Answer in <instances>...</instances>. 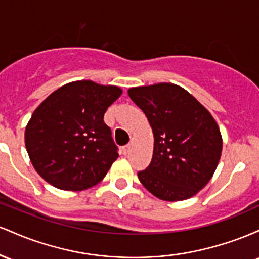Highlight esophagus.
<instances>
[{"instance_id":"34e87169","label":"esophagus","mask_w":259,"mask_h":259,"mask_svg":"<svg viewBox=\"0 0 259 259\" xmlns=\"http://www.w3.org/2000/svg\"><path fill=\"white\" fill-rule=\"evenodd\" d=\"M130 148H132V145H126V146H124L121 148V151H123L124 154H127L130 152Z\"/></svg>"}]
</instances>
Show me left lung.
<instances>
[{
    "label": "left lung",
    "mask_w": 259,
    "mask_h": 259,
    "mask_svg": "<svg viewBox=\"0 0 259 259\" xmlns=\"http://www.w3.org/2000/svg\"><path fill=\"white\" fill-rule=\"evenodd\" d=\"M130 99L147 117L154 136L150 165L138 173L164 201L192 197L207 185L222 154V135L210 113L180 86L160 82L132 88Z\"/></svg>",
    "instance_id": "obj_1"
}]
</instances>
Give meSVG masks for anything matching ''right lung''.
Segmentation results:
<instances>
[{
    "label": "right lung",
    "mask_w": 259,
    "mask_h": 259,
    "mask_svg": "<svg viewBox=\"0 0 259 259\" xmlns=\"http://www.w3.org/2000/svg\"><path fill=\"white\" fill-rule=\"evenodd\" d=\"M120 95L118 86L80 80L52 92L35 109L25 129V147L47 183L79 191L106 177L118 147L103 115Z\"/></svg>",
    "instance_id": "right-lung-1"
}]
</instances>
